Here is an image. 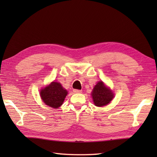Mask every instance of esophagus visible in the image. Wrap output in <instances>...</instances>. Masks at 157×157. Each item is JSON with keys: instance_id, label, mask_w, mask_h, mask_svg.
I'll return each instance as SVG.
<instances>
[{"instance_id": "1", "label": "esophagus", "mask_w": 157, "mask_h": 157, "mask_svg": "<svg viewBox=\"0 0 157 157\" xmlns=\"http://www.w3.org/2000/svg\"><path fill=\"white\" fill-rule=\"evenodd\" d=\"M73 92L74 93H82V90H73Z\"/></svg>"}]
</instances>
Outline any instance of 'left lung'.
<instances>
[{
	"mask_svg": "<svg viewBox=\"0 0 157 157\" xmlns=\"http://www.w3.org/2000/svg\"><path fill=\"white\" fill-rule=\"evenodd\" d=\"M92 96L94 105L103 106L109 104L114 97V94L102 81L98 82L92 92Z\"/></svg>",
	"mask_w": 157,
	"mask_h": 157,
	"instance_id": "left-lung-1",
	"label": "left lung"
}]
</instances>
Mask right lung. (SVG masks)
<instances>
[{
    "mask_svg": "<svg viewBox=\"0 0 157 157\" xmlns=\"http://www.w3.org/2000/svg\"><path fill=\"white\" fill-rule=\"evenodd\" d=\"M67 90L63 88L59 82H52L46 87L42 88L40 95L44 104L54 109L59 108L63 105L67 95Z\"/></svg>",
    "mask_w": 157,
    "mask_h": 157,
    "instance_id": "1",
    "label": "right lung"
}]
</instances>
